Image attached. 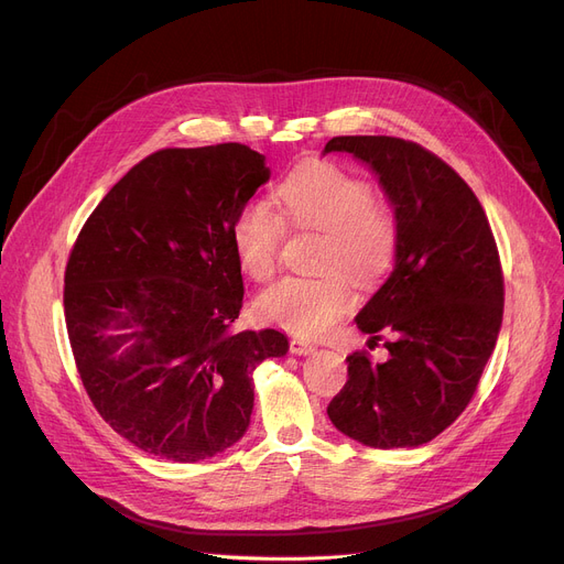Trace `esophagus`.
I'll return each instance as SVG.
<instances>
[{
  "label": "esophagus",
  "instance_id": "1",
  "mask_svg": "<svg viewBox=\"0 0 564 564\" xmlns=\"http://www.w3.org/2000/svg\"><path fill=\"white\" fill-rule=\"evenodd\" d=\"M313 351H315V345L304 340V337H292L290 340V354H294V356H308Z\"/></svg>",
  "mask_w": 564,
  "mask_h": 564
}]
</instances>
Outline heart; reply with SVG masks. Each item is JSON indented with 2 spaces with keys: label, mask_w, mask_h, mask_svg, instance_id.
<instances>
[{
  "label": "heart",
  "mask_w": 564,
  "mask_h": 564,
  "mask_svg": "<svg viewBox=\"0 0 564 564\" xmlns=\"http://www.w3.org/2000/svg\"><path fill=\"white\" fill-rule=\"evenodd\" d=\"M276 197L294 229L324 234L317 265L326 272L281 279L258 296V311L290 333L317 337L351 308L350 275L369 285L386 274L397 249V219L362 176L330 161L299 165ZM283 217L265 202H249L234 221L240 268L256 281H268L279 268Z\"/></svg>",
  "instance_id": "1"
}]
</instances>
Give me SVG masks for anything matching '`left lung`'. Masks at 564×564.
<instances>
[{
    "mask_svg": "<svg viewBox=\"0 0 564 564\" xmlns=\"http://www.w3.org/2000/svg\"><path fill=\"white\" fill-rule=\"evenodd\" d=\"M379 174L397 219V260L358 313L386 362L347 356L349 379L326 412L337 431L373 448L420 446L471 401L503 319V270L487 215L460 174L422 144L392 135H337Z\"/></svg>",
    "mask_w": 564,
    "mask_h": 564,
    "instance_id": "8db88e82",
    "label": "left lung"
}]
</instances>
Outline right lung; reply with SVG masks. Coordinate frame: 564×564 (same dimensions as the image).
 Returning a JSON list of instances; mask_svg holds the SVG:
<instances>
[{"instance_id":"right-lung-1","label":"right lung","mask_w":564,"mask_h":564,"mask_svg":"<svg viewBox=\"0 0 564 564\" xmlns=\"http://www.w3.org/2000/svg\"><path fill=\"white\" fill-rule=\"evenodd\" d=\"M268 178L240 142L161 149L110 187L69 251L63 306L82 383L147 454L197 463L236 444L253 369L288 351L281 330H234V221Z\"/></svg>"}]
</instances>
